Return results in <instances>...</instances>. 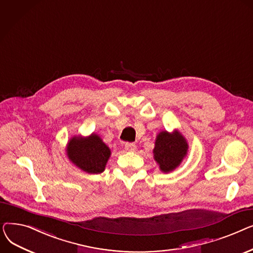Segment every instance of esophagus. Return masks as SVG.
<instances>
[{
  "mask_svg": "<svg viewBox=\"0 0 253 253\" xmlns=\"http://www.w3.org/2000/svg\"><path fill=\"white\" fill-rule=\"evenodd\" d=\"M125 150L126 151H135L136 150V145L133 142H126L125 143Z\"/></svg>",
  "mask_w": 253,
  "mask_h": 253,
  "instance_id": "esophagus-1",
  "label": "esophagus"
}]
</instances>
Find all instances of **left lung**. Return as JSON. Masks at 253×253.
Instances as JSON below:
<instances>
[{
	"label": "left lung",
	"instance_id": "obj_1",
	"mask_svg": "<svg viewBox=\"0 0 253 253\" xmlns=\"http://www.w3.org/2000/svg\"><path fill=\"white\" fill-rule=\"evenodd\" d=\"M187 151L188 143L180 133L174 132L170 134L167 131H163L157 136L154 158L162 171L169 172L180 164Z\"/></svg>",
	"mask_w": 253,
	"mask_h": 253
}]
</instances>
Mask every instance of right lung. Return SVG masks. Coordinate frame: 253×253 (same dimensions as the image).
I'll return each mask as SVG.
<instances>
[{
  "label": "right lung",
  "instance_id": "add662e5",
  "mask_svg": "<svg viewBox=\"0 0 253 253\" xmlns=\"http://www.w3.org/2000/svg\"><path fill=\"white\" fill-rule=\"evenodd\" d=\"M110 155V149L96 134L88 138L74 137L68 144L70 160L88 173L97 174L102 172Z\"/></svg>",
  "mask_w": 253,
  "mask_h": 253
}]
</instances>
